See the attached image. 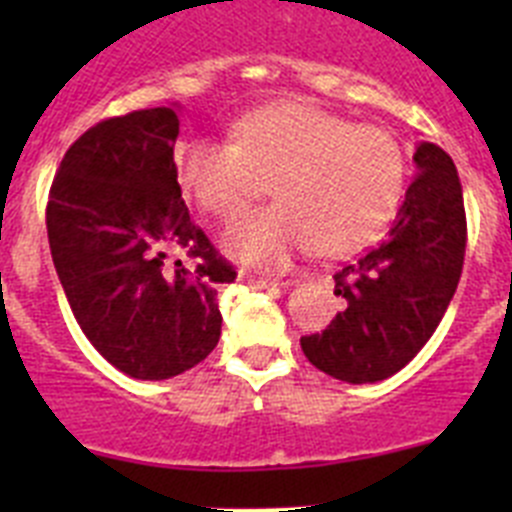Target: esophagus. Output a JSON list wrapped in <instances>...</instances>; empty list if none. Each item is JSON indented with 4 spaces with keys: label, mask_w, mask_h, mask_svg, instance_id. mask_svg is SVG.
Returning <instances> with one entry per match:
<instances>
[{
    "label": "esophagus",
    "mask_w": 512,
    "mask_h": 512,
    "mask_svg": "<svg viewBox=\"0 0 512 512\" xmlns=\"http://www.w3.org/2000/svg\"><path fill=\"white\" fill-rule=\"evenodd\" d=\"M238 282L246 284V287H253V289L277 287V282H271V279H264V277H253V274H241V277H238Z\"/></svg>",
    "instance_id": "34e87169"
}]
</instances>
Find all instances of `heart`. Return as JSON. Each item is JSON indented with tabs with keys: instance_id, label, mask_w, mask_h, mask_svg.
I'll return each mask as SVG.
<instances>
[{
	"instance_id": "heart-1",
	"label": "heart",
	"mask_w": 512,
	"mask_h": 512,
	"mask_svg": "<svg viewBox=\"0 0 512 512\" xmlns=\"http://www.w3.org/2000/svg\"><path fill=\"white\" fill-rule=\"evenodd\" d=\"M176 182L217 220H233L271 182L277 205L241 217L225 251L241 264L284 269L300 253L343 256L390 223L408 182L400 140L310 102H282L235 125V140H187Z\"/></svg>"
}]
</instances>
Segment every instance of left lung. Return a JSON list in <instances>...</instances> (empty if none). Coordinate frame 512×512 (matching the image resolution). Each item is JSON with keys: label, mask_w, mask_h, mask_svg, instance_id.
I'll return each instance as SVG.
<instances>
[{"label": "left lung", "mask_w": 512, "mask_h": 512, "mask_svg": "<svg viewBox=\"0 0 512 512\" xmlns=\"http://www.w3.org/2000/svg\"><path fill=\"white\" fill-rule=\"evenodd\" d=\"M415 179L382 246L336 271L343 310L302 336L307 361L348 384L382 382L413 361L441 323L467 251V215L451 156L415 148Z\"/></svg>", "instance_id": "1"}]
</instances>
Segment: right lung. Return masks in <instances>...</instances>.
I'll return each instance as SVG.
<instances>
[{
    "label": "right lung",
    "mask_w": 512,
    "mask_h": 512,
    "mask_svg": "<svg viewBox=\"0 0 512 512\" xmlns=\"http://www.w3.org/2000/svg\"><path fill=\"white\" fill-rule=\"evenodd\" d=\"M176 135L174 107L97 122L66 151L45 207L76 323L133 379H169L205 361L223 325L217 287L235 279L184 205Z\"/></svg>",
    "instance_id": "1"
}]
</instances>
